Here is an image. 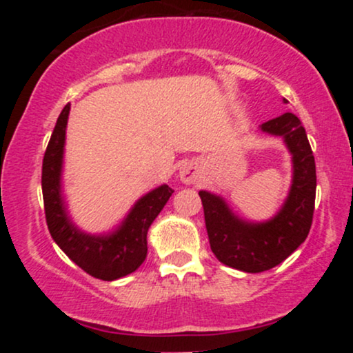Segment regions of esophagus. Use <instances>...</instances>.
Segmentation results:
<instances>
[{
  "label": "esophagus",
  "mask_w": 353,
  "mask_h": 353,
  "mask_svg": "<svg viewBox=\"0 0 353 353\" xmlns=\"http://www.w3.org/2000/svg\"><path fill=\"white\" fill-rule=\"evenodd\" d=\"M196 169L190 168V165H185V168H182L181 171V181L185 182V184H194L196 182Z\"/></svg>",
  "instance_id": "1"
}]
</instances>
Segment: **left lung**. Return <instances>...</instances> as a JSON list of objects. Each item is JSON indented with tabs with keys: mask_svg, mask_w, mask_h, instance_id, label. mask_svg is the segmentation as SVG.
I'll return each mask as SVG.
<instances>
[{
	"mask_svg": "<svg viewBox=\"0 0 353 353\" xmlns=\"http://www.w3.org/2000/svg\"><path fill=\"white\" fill-rule=\"evenodd\" d=\"M261 129L267 134L282 136L292 154V185L277 216L265 222L242 221L222 197L208 190L199 192L210 250L222 264L250 274L279 265L305 241L314 217L317 188L315 159L301 119L285 112L267 121Z\"/></svg>",
	"mask_w": 353,
	"mask_h": 353,
	"instance_id": "obj_1",
	"label": "left lung"
}]
</instances>
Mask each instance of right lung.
I'll return each mask as SVG.
<instances>
[{"mask_svg": "<svg viewBox=\"0 0 353 353\" xmlns=\"http://www.w3.org/2000/svg\"><path fill=\"white\" fill-rule=\"evenodd\" d=\"M71 104H66L56 121L43 159V201L51 237L64 254L84 272L101 281H116L134 272L148 255V230L159 216L174 190L159 185L136 202L114 232L91 236L71 222L61 194L64 141Z\"/></svg>", "mask_w": 353, "mask_h": 353, "instance_id": "1", "label": "right lung"}]
</instances>
